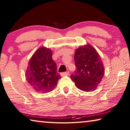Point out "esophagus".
Masks as SVG:
<instances>
[{
    "label": "esophagus",
    "mask_w": 130,
    "mask_h": 130,
    "mask_svg": "<svg viewBox=\"0 0 130 130\" xmlns=\"http://www.w3.org/2000/svg\"><path fill=\"white\" fill-rule=\"evenodd\" d=\"M69 75V71L64 72H61V73L60 74L61 76H66V75Z\"/></svg>",
    "instance_id": "34e87169"
}]
</instances>
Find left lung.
I'll use <instances>...</instances> for the list:
<instances>
[{"label": "left lung", "instance_id": "8db88e82", "mask_svg": "<svg viewBox=\"0 0 130 130\" xmlns=\"http://www.w3.org/2000/svg\"><path fill=\"white\" fill-rule=\"evenodd\" d=\"M76 70L71 79L79 89L91 91L96 89L103 78L104 68L99 54L87 44L76 50L74 56Z\"/></svg>", "mask_w": 130, "mask_h": 130}]
</instances>
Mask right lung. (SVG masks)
<instances>
[{
  "label": "right lung",
  "mask_w": 130,
  "mask_h": 130,
  "mask_svg": "<svg viewBox=\"0 0 130 130\" xmlns=\"http://www.w3.org/2000/svg\"><path fill=\"white\" fill-rule=\"evenodd\" d=\"M52 55L51 49L41 47L28 61L25 76L29 85L36 91L43 93L51 91L55 88L60 78Z\"/></svg>",
  "instance_id": "obj_1"
}]
</instances>
